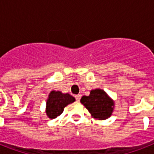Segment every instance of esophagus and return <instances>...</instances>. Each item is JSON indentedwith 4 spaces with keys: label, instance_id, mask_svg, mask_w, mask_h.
Returning a JSON list of instances; mask_svg holds the SVG:
<instances>
[{
    "label": "esophagus",
    "instance_id": "esophagus-1",
    "mask_svg": "<svg viewBox=\"0 0 154 154\" xmlns=\"http://www.w3.org/2000/svg\"><path fill=\"white\" fill-rule=\"evenodd\" d=\"M81 94H77V95H76L75 96V98H76V100H77V101H80V99H81Z\"/></svg>",
    "mask_w": 154,
    "mask_h": 154
}]
</instances>
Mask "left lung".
I'll list each match as a JSON object with an SVG mask.
<instances>
[{"label":"left lung","instance_id":"8db88e82","mask_svg":"<svg viewBox=\"0 0 154 154\" xmlns=\"http://www.w3.org/2000/svg\"><path fill=\"white\" fill-rule=\"evenodd\" d=\"M81 102L92 117L99 121L108 119L114 109V101L101 89H92L89 96L82 97Z\"/></svg>","mask_w":154,"mask_h":154}]
</instances>
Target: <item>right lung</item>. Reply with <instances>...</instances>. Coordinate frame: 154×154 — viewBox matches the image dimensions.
Wrapping results in <instances>:
<instances>
[{
  "instance_id": "right-lung-1",
  "label": "right lung",
  "mask_w": 154,
  "mask_h": 154,
  "mask_svg": "<svg viewBox=\"0 0 154 154\" xmlns=\"http://www.w3.org/2000/svg\"><path fill=\"white\" fill-rule=\"evenodd\" d=\"M76 101L69 94H63L60 91L53 90L49 93L46 101L45 112L47 117L54 119L60 116L64 111L65 107Z\"/></svg>"
}]
</instances>
